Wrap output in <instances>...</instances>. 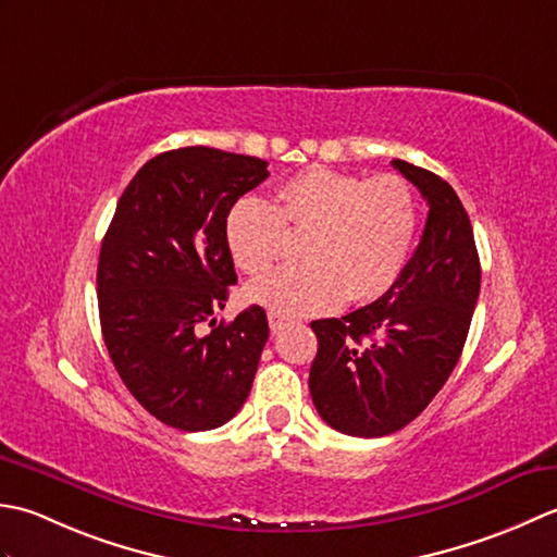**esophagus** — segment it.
<instances>
[{
  "instance_id": "obj_1",
  "label": "esophagus",
  "mask_w": 557,
  "mask_h": 557,
  "mask_svg": "<svg viewBox=\"0 0 557 557\" xmlns=\"http://www.w3.org/2000/svg\"><path fill=\"white\" fill-rule=\"evenodd\" d=\"M290 324V320L288 317H283V314H276V312H269V326H271V332H281V329H286Z\"/></svg>"
}]
</instances>
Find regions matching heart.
Instances as JSON below:
<instances>
[{"mask_svg": "<svg viewBox=\"0 0 557 557\" xmlns=\"http://www.w3.org/2000/svg\"><path fill=\"white\" fill-rule=\"evenodd\" d=\"M288 233L305 235V262L255 281L249 302L286 317L370 302L394 286L411 257L418 199L396 175L368 180L312 165L276 189V203L247 195L225 215V245L247 276L269 271Z\"/></svg>", "mask_w": 557, "mask_h": 557, "instance_id": "1", "label": "heart"}]
</instances>
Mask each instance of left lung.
Segmentation results:
<instances>
[{
	"mask_svg": "<svg viewBox=\"0 0 557 557\" xmlns=\"http://www.w3.org/2000/svg\"><path fill=\"white\" fill-rule=\"evenodd\" d=\"M421 189L428 221L394 286L342 320H314L310 394L322 421L344 435H392L423 413L467 344L481 262L469 213L445 180L394 158Z\"/></svg>",
	"mask_w": 557,
	"mask_h": 557,
	"instance_id": "8db88e82",
	"label": "left lung"
}]
</instances>
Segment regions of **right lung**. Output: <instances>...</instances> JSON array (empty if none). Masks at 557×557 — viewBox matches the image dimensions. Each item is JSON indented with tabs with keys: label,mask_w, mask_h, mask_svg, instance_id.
Masks as SVG:
<instances>
[{
	"label": "right lung",
	"mask_w": 557,
	"mask_h": 557,
	"mask_svg": "<svg viewBox=\"0 0 557 557\" xmlns=\"http://www.w3.org/2000/svg\"><path fill=\"white\" fill-rule=\"evenodd\" d=\"M267 161L209 146L151 158L122 191L100 245L98 310L124 387L158 421L199 433L240 411L269 338L252 305L215 324L237 281L225 245L233 203ZM212 332L200 334V324Z\"/></svg>",
	"instance_id": "add662e5"
}]
</instances>
